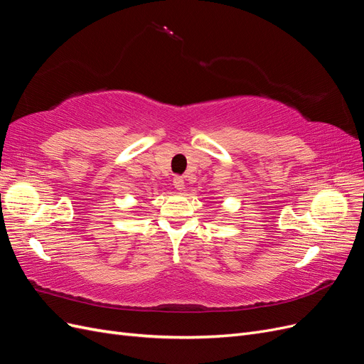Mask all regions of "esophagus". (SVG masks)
Here are the masks:
<instances>
[{
    "instance_id": "obj_1",
    "label": "esophagus",
    "mask_w": 364,
    "mask_h": 364,
    "mask_svg": "<svg viewBox=\"0 0 364 364\" xmlns=\"http://www.w3.org/2000/svg\"><path fill=\"white\" fill-rule=\"evenodd\" d=\"M173 185H174V188L176 190H183L185 188V181H183V178L182 176H174V179H173Z\"/></svg>"
}]
</instances>
